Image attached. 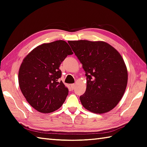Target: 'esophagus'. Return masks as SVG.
<instances>
[{
	"instance_id": "obj_1",
	"label": "esophagus",
	"mask_w": 147,
	"mask_h": 147,
	"mask_svg": "<svg viewBox=\"0 0 147 147\" xmlns=\"http://www.w3.org/2000/svg\"><path fill=\"white\" fill-rule=\"evenodd\" d=\"M70 86L71 89H74L75 88V86H76V84H72L70 85Z\"/></svg>"
}]
</instances>
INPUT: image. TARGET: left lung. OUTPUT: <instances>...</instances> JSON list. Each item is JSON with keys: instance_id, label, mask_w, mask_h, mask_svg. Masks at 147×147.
Returning <instances> with one entry per match:
<instances>
[{"instance_id": "1", "label": "left lung", "mask_w": 147, "mask_h": 147, "mask_svg": "<svg viewBox=\"0 0 147 147\" xmlns=\"http://www.w3.org/2000/svg\"><path fill=\"white\" fill-rule=\"evenodd\" d=\"M68 42L86 71V90L80 96L82 106L99 114L114 109L127 84V70L121 54L103 41Z\"/></svg>"}]
</instances>
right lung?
<instances>
[{
  "label": "right lung",
  "instance_id": "1",
  "mask_svg": "<svg viewBox=\"0 0 147 147\" xmlns=\"http://www.w3.org/2000/svg\"><path fill=\"white\" fill-rule=\"evenodd\" d=\"M72 54L68 43L60 40L36 47L23 59L18 73L20 88L38 112H53L65 102L68 90L58 80L61 77L59 67Z\"/></svg>",
  "mask_w": 147,
  "mask_h": 147
}]
</instances>
